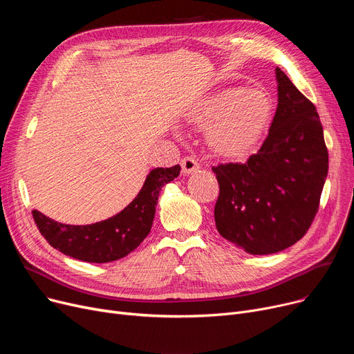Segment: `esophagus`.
<instances>
[{
  "mask_svg": "<svg viewBox=\"0 0 354 354\" xmlns=\"http://www.w3.org/2000/svg\"><path fill=\"white\" fill-rule=\"evenodd\" d=\"M180 165H182V172L187 174V175L195 174V172H198V171L201 169V166H199L198 160H195V159L191 158V156L183 158L182 162H180Z\"/></svg>",
  "mask_w": 354,
  "mask_h": 354,
  "instance_id": "34e87169",
  "label": "esophagus"
}]
</instances>
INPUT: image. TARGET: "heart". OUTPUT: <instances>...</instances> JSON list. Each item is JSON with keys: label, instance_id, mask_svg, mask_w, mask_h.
<instances>
[{"label": "heart", "instance_id": "b5f03b06", "mask_svg": "<svg viewBox=\"0 0 354 354\" xmlns=\"http://www.w3.org/2000/svg\"><path fill=\"white\" fill-rule=\"evenodd\" d=\"M274 115V102L263 88L231 86L194 102L185 119L205 127L211 151L228 160L248 158L267 135Z\"/></svg>", "mask_w": 354, "mask_h": 354}]
</instances>
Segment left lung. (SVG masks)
I'll return each instance as SVG.
<instances>
[{"label":"left lung","instance_id":"left-lung-1","mask_svg":"<svg viewBox=\"0 0 354 354\" xmlns=\"http://www.w3.org/2000/svg\"><path fill=\"white\" fill-rule=\"evenodd\" d=\"M270 132L245 163L214 166L218 232L254 255L283 251L301 239L317 214L328 153L315 106L281 68Z\"/></svg>","mask_w":354,"mask_h":354}]
</instances>
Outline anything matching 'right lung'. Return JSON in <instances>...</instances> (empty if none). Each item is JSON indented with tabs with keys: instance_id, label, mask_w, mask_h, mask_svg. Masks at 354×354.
<instances>
[{
	"instance_id": "obj_1",
	"label": "right lung",
	"mask_w": 354,
	"mask_h": 354,
	"mask_svg": "<svg viewBox=\"0 0 354 354\" xmlns=\"http://www.w3.org/2000/svg\"><path fill=\"white\" fill-rule=\"evenodd\" d=\"M179 172V165L152 169L138 196L123 211L96 224L67 225L35 209L32 218L47 243L64 255L96 264L116 261L138 248L151 232L162 187Z\"/></svg>"
}]
</instances>
